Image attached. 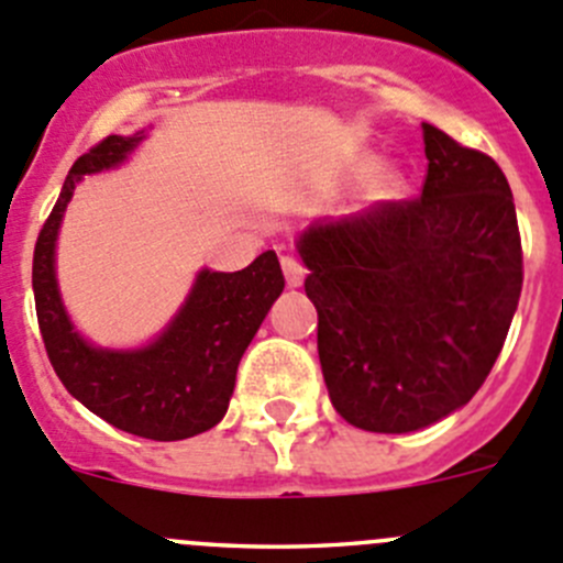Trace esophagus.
I'll use <instances>...</instances> for the list:
<instances>
[{
  "label": "esophagus",
  "instance_id": "34e87169",
  "mask_svg": "<svg viewBox=\"0 0 563 563\" xmlns=\"http://www.w3.org/2000/svg\"><path fill=\"white\" fill-rule=\"evenodd\" d=\"M282 271H285L287 278V287H301L303 285V276H307V267L296 260V256H282Z\"/></svg>",
  "mask_w": 563,
  "mask_h": 563
}]
</instances>
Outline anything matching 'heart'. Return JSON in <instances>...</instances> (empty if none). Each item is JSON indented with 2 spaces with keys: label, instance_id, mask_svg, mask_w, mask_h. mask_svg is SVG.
I'll return each mask as SVG.
<instances>
[{
  "label": "heart",
  "instance_id": "b5f03b06",
  "mask_svg": "<svg viewBox=\"0 0 563 563\" xmlns=\"http://www.w3.org/2000/svg\"><path fill=\"white\" fill-rule=\"evenodd\" d=\"M400 185H404V181H400V176L395 174V170H387V174L378 179L376 192H378V196H395V192L400 190Z\"/></svg>",
  "mask_w": 563,
  "mask_h": 563
}]
</instances>
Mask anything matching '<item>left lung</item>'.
Returning a JSON list of instances; mask_svg holds the SVG:
<instances>
[{"instance_id": "8db88e82", "label": "left lung", "mask_w": 563, "mask_h": 563, "mask_svg": "<svg viewBox=\"0 0 563 563\" xmlns=\"http://www.w3.org/2000/svg\"><path fill=\"white\" fill-rule=\"evenodd\" d=\"M422 143L420 196L314 221L296 243L331 404L376 433L420 431L470 404L522 290L506 174L431 124Z\"/></svg>"}]
</instances>
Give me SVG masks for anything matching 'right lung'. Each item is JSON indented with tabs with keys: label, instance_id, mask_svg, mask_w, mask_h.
<instances>
[{
	"label": "right lung",
	"instance_id": "1",
	"mask_svg": "<svg viewBox=\"0 0 563 563\" xmlns=\"http://www.w3.org/2000/svg\"><path fill=\"white\" fill-rule=\"evenodd\" d=\"M143 137V132L110 135L71 165L55 210L37 234L32 292L41 336L63 387L121 431L176 442L223 420L240 358L285 290V276L273 251L234 273L201 267L179 312L152 342L99 347L85 340L57 287L55 249L63 212L85 176L126 163Z\"/></svg>",
	"mask_w": 563,
	"mask_h": 563
}]
</instances>
